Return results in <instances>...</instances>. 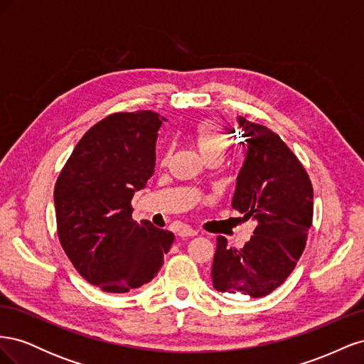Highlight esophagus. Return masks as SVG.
<instances>
[{"label": "esophagus", "instance_id": "1", "mask_svg": "<svg viewBox=\"0 0 364 364\" xmlns=\"http://www.w3.org/2000/svg\"><path fill=\"white\" fill-rule=\"evenodd\" d=\"M178 235L185 238V237H196L197 235V230L191 229L190 226H182L179 230H178Z\"/></svg>", "mask_w": 364, "mask_h": 364}]
</instances>
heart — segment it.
Here are the masks:
<instances>
[{
  "label": "heart",
  "mask_w": 364,
  "mask_h": 364,
  "mask_svg": "<svg viewBox=\"0 0 364 364\" xmlns=\"http://www.w3.org/2000/svg\"><path fill=\"white\" fill-rule=\"evenodd\" d=\"M191 138L205 159L211 156H223L230 144L225 127L213 118L196 121L191 129Z\"/></svg>",
  "instance_id": "b5f03b06"
}]
</instances>
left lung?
I'll return each mask as SVG.
<instances>
[{
  "mask_svg": "<svg viewBox=\"0 0 364 364\" xmlns=\"http://www.w3.org/2000/svg\"><path fill=\"white\" fill-rule=\"evenodd\" d=\"M247 149L237 178L232 208L255 220L253 235L241 247L217 237L214 289L264 297L296 267L313 223V185L301 161L269 127L238 118Z\"/></svg>",
  "mask_w": 364,
  "mask_h": 364,
  "instance_id": "obj_1",
  "label": "left lung"
}]
</instances>
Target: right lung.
I'll return each mask as SVG.
<instances>
[{
    "instance_id": "1",
    "label": "right lung",
    "mask_w": 364,
    "mask_h": 364,
    "mask_svg": "<svg viewBox=\"0 0 364 364\" xmlns=\"http://www.w3.org/2000/svg\"><path fill=\"white\" fill-rule=\"evenodd\" d=\"M153 111L115 112L77 142L54 186L58 237L82 278L106 293H127L159 272L174 234L132 218L134 194L155 171Z\"/></svg>"
}]
</instances>
